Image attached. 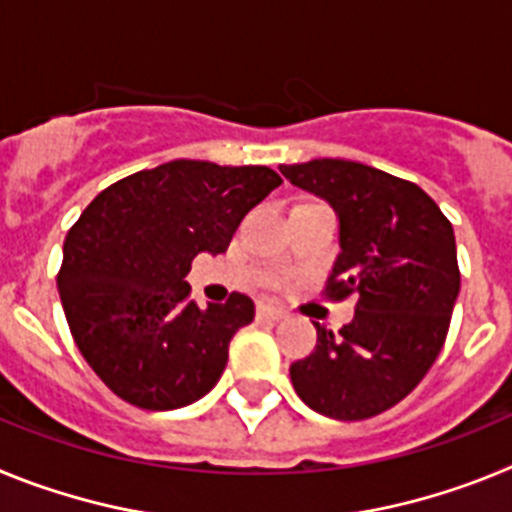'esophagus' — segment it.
<instances>
[{"instance_id": "34e87169", "label": "esophagus", "mask_w": 512, "mask_h": 512, "mask_svg": "<svg viewBox=\"0 0 512 512\" xmlns=\"http://www.w3.org/2000/svg\"><path fill=\"white\" fill-rule=\"evenodd\" d=\"M256 318H261V320H282V318H287V312H284L282 307H277V305L261 302V305L256 307Z\"/></svg>"}]
</instances>
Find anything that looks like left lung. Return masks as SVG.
Listing matches in <instances>:
<instances>
[{
	"label": "left lung",
	"instance_id": "1",
	"mask_svg": "<svg viewBox=\"0 0 512 512\" xmlns=\"http://www.w3.org/2000/svg\"><path fill=\"white\" fill-rule=\"evenodd\" d=\"M279 171L336 210L341 253L325 295H356L354 320L338 333L315 323V351L289 377L315 413L372 418L408 397L441 354L461 287L454 228L418 184L374 166L315 158Z\"/></svg>",
	"mask_w": 512,
	"mask_h": 512
}]
</instances>
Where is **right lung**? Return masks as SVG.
Masks as SVG:
<instances>
[{"label":"right lung","instance_id":"add662e5","mask_svg":"<svg viewBox=\"0 0 512 512\" xmlns=\"http://www.w3.org/2000/svg\"><path fill=\"white\" fill-rule=\"evenodd\" d=\"M282 176L269 166L169 161L99 192L63 241L58 292L94 374L143 410H176L212 390L251 297L200 310L184 277L197 253L228 251Z\"/></svg>","mask_w":512,"mask_h":512}]
</instances>
